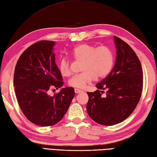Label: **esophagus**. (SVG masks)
I'll return each mask as SVG.
<instances>
[{
  "mask_svg": "<svg viewBox=\"0 0 157 157\" xmlns=\"http://www.w3.org/2000/svg\"><path fill=\"white\" fill-rule=\"evenodd\" d=\"M75 93H80L84 92V91L81 89H79V88H75Z\"/></svg>",
  "mask_w": 157,
  "mask_h": 157,
  "instance_id": "obj_1",
  "label": "esophagus"
}]
</instances>
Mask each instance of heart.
Returning <instances> with one entry per match:
<instances>
[{
	"instance_id": "1",
	"label": "heart",
	"mask_w": 157,
	"mask_h": 157,
	"mask_svg": "<svg viewBox=\"0 0 157 157\" xmlns=\"http://www.w3.org/2000/svg\"><path fill=\"white\" fill-rule=\"evenodd\" d=\"M71 56L76 60L82 61L83 71L69 80V84L73 87L83 88L98 77L106 76L113 69L114 54L110 48L106 46L96 47L93 44L83 43L74 48ZM59 70L63 77H69L71 74L70 65L66 58H62L59 62Z\"/></svg>"
}]
</instances>
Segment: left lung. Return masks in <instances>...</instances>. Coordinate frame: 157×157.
Returning a JSON list of instances; mask_svg holds the SVG:
<instances>
[{
	"instance_id": "obj_1",
	"label": "left lung",
	"mask_w": 157,
	"mask_h": 157,
	"mask_svg": "<svg viewBox=\"0 0 157 157\" xmlns=\"http://www.w3.org/2000/svg\"><path fill=\"white\" fill-rule=\"evenodd\" d=\"M116 59L106 78L95 85L98 90L87 92V113L97 123L113 126L129 117L141 98L143 74L140 61L126 42L114 36ZM107 90L106 96L101 94Z\"/></svg>"
}]
</instances>
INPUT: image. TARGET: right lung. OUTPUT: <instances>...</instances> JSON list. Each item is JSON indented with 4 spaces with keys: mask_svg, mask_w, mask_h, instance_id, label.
Wrapping results in <instances>:
<instances>
[{
    "mask_svg": "<svg viewBox=\"0 0 157 157\" xmlns=\"http://www.w3.org/2000/svg\"><path fill=\"white\" fill-rule=\"evenodd\" d=\"M55 41L42 40L28 47L16 65L13 86L17 101L25 117L40 126L55 125L63 118L75 96L73 87L64 82L54 53ZM51 87L61 90L51 96Z\"/></svg>",
    "mask_w": 157,
    "mask_h": 157,
    "instance_id": "obj_1",
    "label": "right lung"
}]
</instances>
